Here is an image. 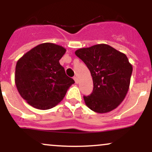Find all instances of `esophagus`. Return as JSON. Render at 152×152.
Wrapping results in <instances>:
<instances>
[{
	"mask_svg": "<svg viewBox=\"0 0 152 152\" xmlns=\"http://www.w3.org/2000/svg\"><path fill=\"white\" fill-rule=\"evenodd\" d=\"M74 79L75 82H76V83H78V77L77 76H74Z\"/></svg>",
	"mask_w": 152,
	"mask_h": 152,
	"instance_id": "1",
	"label": "esophagus"
}]
</instances>
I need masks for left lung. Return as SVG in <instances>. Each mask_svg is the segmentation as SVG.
<instances>
[{
    "label": "left lung",
    "mask_w": 152,
    "mask_h": 152,
    "mask_svg": "<svg viewBox=\"0 0 152 152\" xmlns=\"http://www.w3.org/2000/svg\"><path fill=\"white\" fill-rule=\"evenodd\" d=\"M75 54L84 62L93 79V91L83 96L86 105L100 114L116 109L129 88L133 69L126 56L104 43L80 48Z\"/></svg>",
    "instance_id": "obj_1"
}]
</instances>
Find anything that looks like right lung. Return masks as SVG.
Instances as JSON below:
<instances>
[{"label":"right lung","mask_w":152,"mask_h":152,"mask_svg":"<svg viewBox=\"0 0 152 152\" xmlns=\"http://www.w3.org/2000/svg\"><path fill=\"white\" fill-rule=\"evenodd\" d=\"M66 50L54 43H41L17 61L15 74L17 89L33 107L41 110L54 107L75 83L59 63Z\"/></svg>","instance_id":"1"}]
</instances>
